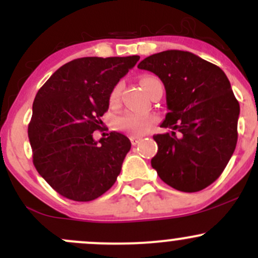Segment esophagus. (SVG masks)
Here are the masks:
<instances>
[{"mask_svg": "<svg viewBox=\"0 0 258 258\" xmlns=\"http://www.w3.org/2000/svg\"><path fill=\"white\" fill-rule=\"evenodd\" d=\"M131 144L134 145V146H136V145H139L140 142H141V139H140V137H135V136H131Z\"/></svg>", "mask_w": 258, "mask_h": 258, "instance_id": "esophagus-1", "label": "esophagus"}]
</instances>
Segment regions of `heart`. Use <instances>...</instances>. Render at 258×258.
Here are the masks:
<instances>
[{
  "label": "heart",
  "mask_w": 258,
  "mask_h": 258,
  "mask_svg": "<svg viewBox=\"0 0 258 258\" xmlns=\"http://www.w3.org/2000/svg\"><path fill=\"white\" fill-rule=\"evenodd\" d=\"M156 77L153 76H142L140 82H141L142 87H147L148 83L152 80H155ZM122 83L118 82L116 86L112 88L110 95V103L114 105L117 103L119 98V93H121ZM156 122V117L153 114H146V113H139V112H132V111H126V112L118 114V116L114 118L113 126L117 131L124 132V134H128L131 136H141V135L146 134L148 130L151 128L153 123Z\"/></svg>",
  "instance_id": "1"
}]
</instances>
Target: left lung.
<instances>
[{"mask_svg": "<svg viewBox=\"0 0 258 258\" xmlns=\"http://www.w3.org/2000/svg\"><path fill=\"white\" fill-rule=\"evenodd\" d=\"M137 67L165 85L168 112L161 127L172 130L153 136L158 151L151 165L178 191L206 188L223 172L237 144L240 105L227 76L216 64L178 49L146 57Z\"/></svg>", "mask_w": 258, "mask_h": 258, "instance_id": "1", "label": "left lung"}]
</instances>
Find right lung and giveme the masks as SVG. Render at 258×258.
Here are the masks:
<instances>
[{
  "label": "right lung",
  "mask_w": 258,
  "mask_h": 258,
  "mask_svg": "<svg viewBox=\"0 0 258 258\" xmlns=\"http://www.w3.org/2000/svg\"><path fill=\"white\" fill-rule=\"evenodd\" d=\"M139 59H74L38 90L28 124L33 165L61 196L92 201L116 182L131 142L114 131L95 141L93 131L101 128L112 88Z\"/></svg>",
  "instance_id": "add662e5"
}]
</instances>
